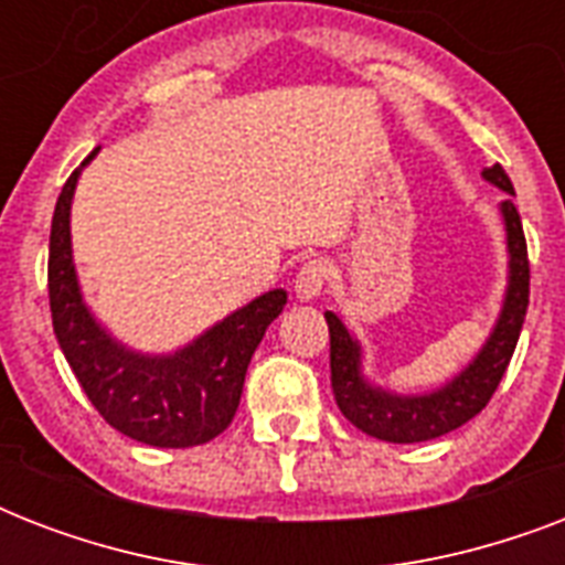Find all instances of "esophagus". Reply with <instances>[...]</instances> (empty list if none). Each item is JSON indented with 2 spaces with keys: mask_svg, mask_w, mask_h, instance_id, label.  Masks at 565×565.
<instances>
[{
  "mask_svg": "<svg viewBox=\"0 0 565 565\" xmlns=\"http://www.w3.org/2000/svg\"><path fill=\"white\" fill-rule=\"evenodd\" d=\"M328 264L326 260H319V257H313V260H305V264L299 266V273H296V299L301 301H310L317 299L319 292L326 290L328 284Z\"/></svg>",
  "mask_w": 565,
  "mask_h": 565,
  "instance_id": "obj_1",
  "label": "esophagus"
}]
</instances>
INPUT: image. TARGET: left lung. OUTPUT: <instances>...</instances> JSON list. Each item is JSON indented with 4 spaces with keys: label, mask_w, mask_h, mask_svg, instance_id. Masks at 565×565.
Instances as JSON below:
<instances>
[{
    "label": "left lung",
    "mask_w": 565,
    "mask_h": 565,
    "mask_svg": "<svg viewBox=\"0 0 565 565\" xmlns=\"http://www.w3.org/2000/svg\"><path fill=\"white\" fill-rule=\"evenodd\" d=\"M483 179L513 193L508 172L501 163L487 167ZM501 202V216L508 228V252H510V278L504 292V308L492 328L490 340L483 343L469 366L446 386L434 393L422 395H395L381 386H372L361 372V343L349 334V328L328 310V334H331V390H334L337 407L352 422L354 428L386 443H425L437 439L448 430L478 416L499 390L501 377L508 372L510 358L516 352L522 322L527 313V292H531V266H527V243L522 220L513 199Z\"/></svg>",
    "instance_id": "left-lung-1"
}]
</instances>
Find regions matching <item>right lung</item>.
Wrapping results in <instances>:
<instances>
[{
  "label": "right lung",
  "mask_w": 565,
  "mask_h": 565,
  "mask_svg": "<svg viewBox=\"0 0 565 565\" xmlns=\"http://www.w3.org/2000/svg\"><path fill=\"white\" fill-rule=\"evenodd\" d=\"M82 167L57 195L49 234V308L57 345L110 428L158 448L211 443L234 419L248 361L287 305V292L257 296L175 354H140L119 345L93 319L75 278L70 207Z\"/></svg>",
  "instance_id": "obj_1"
}]
</instances>
